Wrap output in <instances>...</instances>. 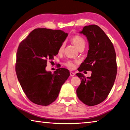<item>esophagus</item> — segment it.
I'll return each mask as SVG.
<instances>
[{
	"label": "esophagus",
	"mask_w": 130,
	"mask_h": 130,
	"mask_svg": "<svg viewBox=\"0 0 130 130\" xmlns=\"http://www.w3.org/2000/svg\"><path fill=\"white\" fill-rule=\"evenodd\" d=\"M70 76H74L75 75V73H74V72H72L71 71H70Z\"/></svg>",
	"instance_id": "obj_1"
}]
</instances>
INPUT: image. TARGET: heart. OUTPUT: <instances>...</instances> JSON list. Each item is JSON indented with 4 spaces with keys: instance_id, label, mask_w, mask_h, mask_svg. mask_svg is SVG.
<instances>
[{
    "instance_id": "b5f03b06",
    "label": "heart",
    "mask_w": 130,
    "mask_h": 130,
    "mask_svg": "<svg viewBox=\"0 0 130 130\" xmlns=\"http://www.w3.org/2000/svg\"><path fill=\"white\" fill-rule=\"evenodd\" d=\"M71 42L78 50L81 47H85L86 44L85 40H84L82 37H81L79 35H74L72 36L71 38ZM64 43H63L59 47L58 50L59 53H61L63 51L64 48ZM75 61L72 60H68L64 63V65L70 69H74L75 66Z\"/></svg>"
}]
</instances>
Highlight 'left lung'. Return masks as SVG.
Segmentation results:
<instances>
[{
    "instance_id": "8db88e82",
    "label": "left lung",
    "mask_w": 130,
    "mask_h": 130,
    "mask_svg": "<svg viewBox=\"0 0 130 130\" xmlns=\"http://www.w3.org/2000/svg\"><path fill=\"white\" fill-rule=\"evenodd\" d=\"M80 34L89 43L87 58L78 69L76 75L81 79L76 90L78 98L89 106L102 103L108 96L117 74L116 53L113 44L104 32L95 24L83 27ZM91 71L92 76L86 78L80 72Z\"/></svg>"
}]
</instances>
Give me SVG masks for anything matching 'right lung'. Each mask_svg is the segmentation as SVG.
Listing matches in <instances>:
<instances>
[{
	"instance_id": "add662e5",
	"label": "right lung",
	"mask_w": 130,
	"mask_h": 130,
	"mask_svg": "<svg viewBox=\"0 0 130 130\" xmlns=\"http://www.w3.org/2000/svg\"><path fill=\"white\" fill-rule=\"evenodd\" d=\"M68 34L63 31L36 28L19 45L15 71L27 97L34 103L48 106L56 99L61 86L70 76L69 70L47 71L48 59L58 54Z\"/></svg>"
}]
</instances>
